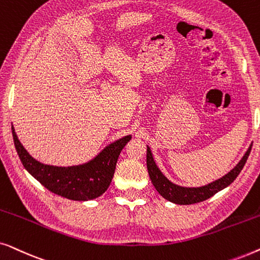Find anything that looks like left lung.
Here are the masks:
<instances>
[{"mask_svg":"<svg viewBox=\"0 0 260 260\" xmlns=\"http://www.w3.org/2000/svg\"><path fill=\"white\" fill-rule=\"evenodd\" d=\"M251 148L252 145L248 148V150L246 151V154L244 155V157L241 158V161L238 163L229 174H226V175L222 176L221 179L207 184V186L199 188L180 187L170 182V181L159 172L157 166L155 165V161L154 158H152L151 151L149 147L147 148V168L152 184H154L156 190H157L163 198L174 202V204L191 205L197 204V202L207 200V199L218 193L219 190L223 189V188H226L229 184L232 183L233 181L237 179V176L239 175L241 169L244 168L245 163L247 161L248 155H250L251 152Z\"/></svg>","mask_w":260,"mask_h":260,"instance_id":"obj_1","label":"left lung"}]
</instances>
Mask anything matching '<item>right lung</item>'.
I'll list each match as a JSON object with an SVG mask.
<instances>
[{
	"mask_svg": "<svg viewBox=\"0 0 260 260\" xmlns=\"http://www.w3.org/2000/svg\"><path fill=\"white\" fill-rule=\"evenodd\" d=\"M12 131L14 144L24 168L49 191L76 201L92 200L105 193L112 181L120 151L131 140V136L120 138L106 147L92 161L65 168L38 162L17 140L14 127Z\"/></svg>",
	"mask_w": 260,
	"mask_h": 260,
	"instance_id": "obj_1",
	"label": "right lung"
}]
</instances>
